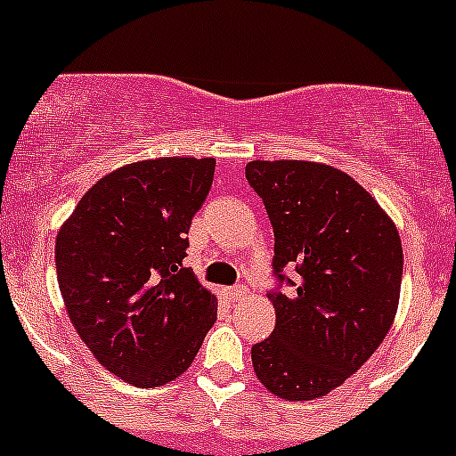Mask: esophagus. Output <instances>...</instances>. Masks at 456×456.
<instances>
[{"mask_svg":"<svg viewBox=\"0 0 456 456\" xmlns=\"http://www.w3.org/2000/svg\"><path fill=\"white\" fill-rule=\"evenodd\" d=\"M229 297H232L233 302H240L247 297V289L245 287H232L229 289Z\"/></svg>","mask_w":456,"mask_h":456,"instance_id":"esophagus-1","label":"esophagus"}]
</instances>
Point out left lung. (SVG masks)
<instances>
[{
	"label": "left lung",
	"instance_id": "8db88e82",
	"mask_svg": "<svg viewBox=\"0 0 456 456\" xmlns=\"http://www.w3.org/2000/svg\"><path fill=\"white\" fill-rule=\"evenodd\" d=\"M245 172L273 224L275 275L284 280L287 265L300 273L291 296L269 293L275 329L251 346L254 370L280 399L324 397L364 366L395 322L399 232L379 202L333 165L251 160Z\"/></svg>",
	"mask_w": 456,
	"mask_h": 456
}]
</instances>
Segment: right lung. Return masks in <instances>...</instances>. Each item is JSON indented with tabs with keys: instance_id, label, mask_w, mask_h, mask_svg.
Here are the masks:
<instances>
[{
	"instance_id": "right-lung-1",
	"label": "right lung",
	"mask_w": 456,
	"mask_h": 456,
	"mask_svg": "<svg viewBox=\"0 0 456 456\" xmlns=\"http://www.w3.org/2000/svg\"><path fill=\"white\" fill-rule=\"evenodd\" d=\"M216 159L163 156L99 178L61 224L54 262L72 326L101 366L141 388L190 369L218 300L183 266Z\"/></svg>"
}]
</instances>
